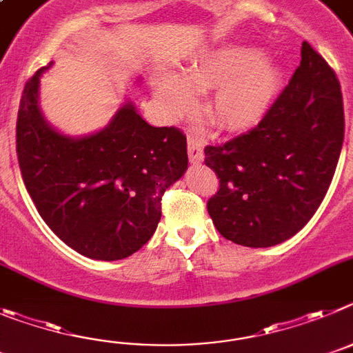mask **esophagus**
<instances>
[{
    "label": "esophagus",
    "mask_w": 353,
    "mask_h": 353,
    "mask_svg": "<svg viewBox=\"0 0 353 353\" xmlns=\"http://www.w3.org/2000/svg\"><path fill=\"white\" fill-rule=\"evenodd\" d=\"M188 158L192 163H200L204 160V141L195 133L188 135Z\"/></svg>",
    "instance_id": "esophagus-1"
}]
</instances>
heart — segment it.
Returning a JSON list of instances; mask_svg holds the SVG:
<instances>
[{"label":"heart","instance_id":"obj_1","mask_svg":"<svg viewBox=\"0 0 353 353\" xmlns=\"http://www.w3.org/2000/svg\"><path fill=\"white\" fill-rule=\"evenodd\" d=\"M192 88L212 90L209 116L227 128L259 123L279 90V72L252 47H225L183 70V79L165 72L154 79V94L165 112L181 114L192 103Z\"/></svg>","mask_w":353,"mask_h":353}]
</instances>
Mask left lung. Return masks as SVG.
<instances>
[{
  "instance_id": "obj_1",
  "label": "left lung",
  "mask_w": 353,
  "mask_h": 353,
  "mask_svg": "<svg viewBox=\"0 0 353 353\" xmlns=\"http://www.w3.org/2000/svg\"><path fill=\"white\" fill-rule=\"evenodd\" d=\"M345 137L334 70L307 42L301 65L262 121L232 141L204 149L220 179L208 200L225 239L269 248L295 236L322 204Z\"/></svg>"
}]
</instances>
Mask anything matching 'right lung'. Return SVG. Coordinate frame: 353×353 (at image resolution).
I'll list each match as a JSON object with an SVG mask.
<instances>
[{
	"instance_id": "add662e5",
	"label": "right lung",
	"mask_w": 353,
	"mask_h": 353,
	"mask_svg": "<svg viewBox=\"0 0 353 353\" xmlns=\"http://www.w3.org/2000/svg\"><path fill=\"white\" fill-rule=\"evenodd\" d=\"M49 66L26 82L17 112L15 149L28 193L72 250L94 260L126 259L151 239L165 190L188 167L186 135L148 125L132 103L94 135H61L38 107Z\"/></svg>"
}]
</instances>
